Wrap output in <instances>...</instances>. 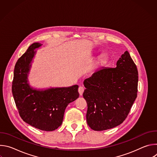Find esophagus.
Segmentation results:
<instances>
[{"instance_id": "1", "label": "esophagus", "mask_w": 157, "mask_h": 157, "mask_svg": "<svg viewBox=\"0 0 157 157\" xmlns=\"http://www.w3.org/2000/svg\"><path fill=\"white\" fill-rule=\"evenodd\" d=\"M84 88L82 87V86H79V88H78V92L79 93V95L80 96H82V93L84 92Z\"/></svg>"}]
</instances>
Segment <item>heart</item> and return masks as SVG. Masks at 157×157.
<instances>
[{"mask_svg": "<svg viewBox=\"0 0 157 157\" xmlns=\"http://www.w3.org/2000/svg\"><path fill=\"white\" fill-rule=\"evenodd\" d=\"M108 59V56L106 54H102L98 58V63L99 65H103L104 64Z\"/></svg>", "mask_w": 157, "mask_h": 157, "instance_id": "b5f03b06", "label": "heart"}]
</instances>
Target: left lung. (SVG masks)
<instances>
[{"instance_id": "1", "label": "left lung", "mask_w": 157, "mask_h": 157, "mask_svg": "<svg viewBox=\"0 0 157 157\" xmlns=\"http://www.w3.org/2000/svg\"><path fill=\"white\" fill-rule=\"evenodd\" d=\"M115 68H102L84 81L86 120L94 130L114 128L127 118L137 96L138 71L126 51Z\"/></svg>"}]
</instances>
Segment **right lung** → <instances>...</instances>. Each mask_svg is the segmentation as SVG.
<instances>
[{
    "mask_svg": "<svg viewBox=\"0 0 157 157\" xmlns=\"http://www.w3.org/2000/svg\"><path fill=\"white\" fill-rule=\"evenodd\" d=\"M42 44L34 43L17 61L12 91L18 113L24 122L44 131H53L63 123L64 110L79 98L78 86L37 90L28 83V74L35 50Z\"/></svg>",
    "mask_w": 157,
    "mask_h": 157,
    "instance_id": "1",
    "label": "right lung"
}]
</instances>
